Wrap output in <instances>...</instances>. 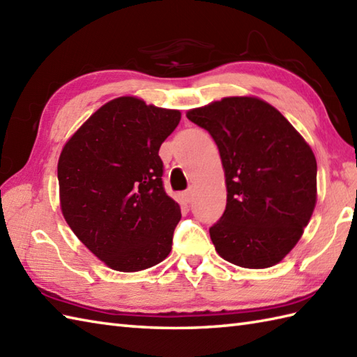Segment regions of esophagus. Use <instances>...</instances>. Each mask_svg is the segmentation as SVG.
<instances>
[{
    "label": "esophagus",
    "mask_w": 357,
    "mask_h": 357,
    "mask_svg": "<svg viewBox=\"0 0 357 357\" xmlns=\"http://www.w3.org/2000/svg\"><path fill=\"white\" fill-rule=\"evenodd\" d=\"M183 198H184V201H185V202H192V199H193V192H192V188H188V190H185V192L183 193Z\"/></svg>",
    "instance_id": "1"
}]
</instances>
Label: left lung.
Here are the masks:
<instances>
[{
	"instance_id": "obj_1",
	"label": "left lung",
	"mask_w": 357,
	"mask_h": 357,
	"mask_svg": "<svg viewBox=\"0 0 357 357\" xmlns=\"http://www.w3.org/2000/svg\"><path fill=\"white\" fill-rule=\"evenodd\" d=\"M221 155L227 206L210 227L216 252L244 268H267L298 244L316 206L313 150L273 105L230 96L187 112Z\"/></svg>"
}]
</instances>
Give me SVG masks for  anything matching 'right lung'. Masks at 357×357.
<instances>
[{
  "label": "right lung",
  "instance_id": "right-lung-1",
  "mask_svg": "<svg viewBox=\"0 0 357 357\" xmlns=\"http://www.w3.org/2000/svg\"><path fill=\"white\" fill-rule=\"evenodd\" d=\"M179 121V110L121 96L98 109L61 151L64 219L113 270H146L170 253L181 208L164 190L159 147Z\"/></svg>",
  "mask_w": 357,
  "mask_h": 357
}]
</instances>
